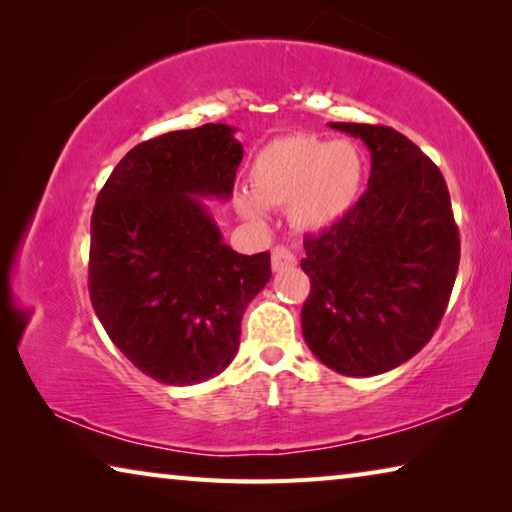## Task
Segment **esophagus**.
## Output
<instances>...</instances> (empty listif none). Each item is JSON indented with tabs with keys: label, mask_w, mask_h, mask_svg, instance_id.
Instances as JSON below:
<instances>
[{
	"label": "esophagus",
	"mask_w": 512,
	"mask_h": 512,
	"mask_svg": "<svg viewBox=\"0 0 512 512\" xmlns=\"http://www.w3.org/2000/svg\"><path fill=\"white\" fill-rule=\"evenodd\" d=\"M293 264H296V255H293L289 248L275 246L271 250V266H273L275 273L277 271H284V268H291Z\"/></svg>",
	"instance_id": "esophagus-1"
}]
</instances>
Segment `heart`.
I'll use <instances>...</instances> for the list:
<instances>
[{
    "label": "heart",
    "mask_w": 512,
    "mask_h": 512,
    "mask_svg": "<svg viewBox=\"0 0 512 512\" xmlns=\"http://www.w3.org/2000/svg\"><path fill=\"white\" fill-rule=\"evenodd\" d=\"M366 160L357 144L329 142L316 135L275 140L250 169L253 192L239 189L235 205L246 219H262L264 205H289V221L298 230H323L357 203Z\"/></svg>",
    "instance_id": "1"
}]
</instances>
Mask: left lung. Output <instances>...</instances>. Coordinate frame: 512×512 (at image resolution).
I'll list each match as a JSON object with an SVG mask.
<instances>
[{"label": "left lung", "mask_w": 512, "mask_h": 512, "mask_svg": "<svg viewBox=\"0 0 512 512\" xmlns=\"http://www.w3.org/2000/svg\"><path fill=\"white\" fill-rule=\"evenodd\" d=\"M370 151L368 189L300 266L311 291L302 336L339 375L372 377L418 354L443 318L461 244L440 169L388 126L329 124Z\"/></svg>", "instance_id": "left-lung-1"}]
</instances>
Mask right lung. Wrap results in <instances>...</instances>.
I'll return each instance as SVG.
<instances>
[{
    "label": "right lung",
    "mask_w": 512,
    "mask_h": 512,
    "mask_svg": "<svg viewBox=\"0 0 512 512\" xmlns=\"http://www.w3.org/2000/svg\"><path fill=\"white\" fill-rule=\"evenodd\" d=\"M205 124L137 144L92 212L90 300L110 341L144 375L192 386L239 350L248 302L271 280V255H239L203 201H230L244 146Z\"/></svg>",
    "instance_id": "add662e5"
}]
</instances>
